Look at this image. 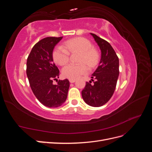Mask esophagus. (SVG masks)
<instances>
[{
    "mask_svg": "<svg viewBox=\"0 0 152 152\" xmlns=\"http://www.w3.org/2000/svg\"><path fill=\"white\" fill-rule=\"evenodd\" d=\"M69 81H70V83H74V82L76 81L75 79H69Z\"/></svg>",
    "mask_w": 152,
    "mask_h": 152,
    "instance_id": "1",
    "label": "esophagus"
}]
</instances>
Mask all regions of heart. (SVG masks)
<instances>
[{"instance_id":"1","label":"heart","mask_w":152,"mask_h":152,"mask_svg":"<svg viewBox=\"0 0 152 152\" xmlns=\"http://www.w3.org/2000/svg\"><path fill=\"white\" fill-rule=\"evenodd\" d=\"M80 52L79 62L84 63L89 68L95 66L99 60V54L93 49V44L86 38L78 37L68 40L63 45H58L53 53L54 60L59 65H64L70 58V52ZM87 72V68L83 63H70L62 69V75L69 79H76Z\"/></svg>"}]
</instances>
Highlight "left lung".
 Listing matches in <instances>:
<instances>
[{"label":"left lung","instance_id":"1","mask_svg":"<svg viewBox=\"0 0 152 152\" xmlns=\"http://www.w3.org/2000/svg\"><path fill=\"white\" fill-rule=\"evenodd\" d=\"M93 37L102 52L99 65L92 74L93 84L86 82L82 91V98L91 107H99L107 103L115 89L119 75V60L112 45L94 34ZM96 80L94 81L93 79Z\"/></svg>","mask_w":152,"mask_h":152}]
</instances>
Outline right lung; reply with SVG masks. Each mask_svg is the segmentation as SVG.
<instances>
[{"mask_svg": "<svg viewBox=\"0 0 152 152\" xmlns=\"http://www.w3.org/2000/svg\"><path fill=\"white\" fill-rule=\"evenodd\" d=\"M63 38H44L35 44L26 62V75L31 89L35 97L45 107L56 108L65 102L70 82L68 79L59 80V71L53 62V49Z\"/></svg>", "mask_w": 152, "mask_h": 152, "instance_id": "right-lung-1", "label": "right lung"}]
</instances>
